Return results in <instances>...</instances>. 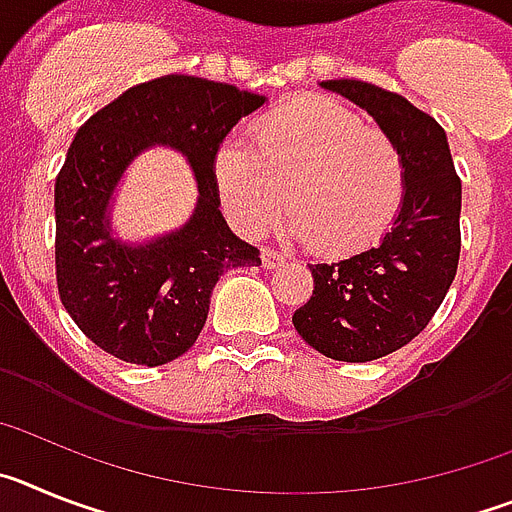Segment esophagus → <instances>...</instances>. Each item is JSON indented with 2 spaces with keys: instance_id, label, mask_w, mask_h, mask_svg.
Here are the masks:
<instances>
[{
  "instance_id": "34e87169",
  "label": "esophagus",
  "mask_w": 512,
  "mask_h": 512,
  "mask_svg": "<svg viewBox=\"0 0 512 512\" xmlns=\"http://www.w3.org/2000/svg\"><path fill=\"white\" fill-rule=\"evenodd\" d=\"M284 261H287V256L282 251H274L269 246L261 248V264H264V269H279Z\"/></svg>"
}]
</instances>
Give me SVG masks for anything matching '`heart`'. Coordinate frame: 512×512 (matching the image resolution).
<instances>
[{
    "instance_id": "heart-1",
    "label": "heart",
    "mask_w": 512,
    "mask_h": 512,
    "mask_svg": "<svg viewBox=\"0 0 512 512\" xmlns=\"http://www.w3.org/2000/svg\"><path fill=\"white\" fill-rule=\"evenodd\" d=\"M212 176L243 235H264L289 202V230L320 253L377 241L405 192L395 140L328 97H300L266 115L256 148L238 138L220 143Z\"/></svg>"
}]
</instances>
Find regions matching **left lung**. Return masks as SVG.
<instances>
[{
    "label": "left lung",
    "instance_id": "8db88e82",
    "mask_svg": "<svg viewBox=\"0 0 512 512\" xmlns=\"http://www.w3.org/2000/svg\"><path fill=\"white\" fill-rule=\"evenodd\" d=\"M320 87L369 112L405 161L392 228L354 256L310 264L315 289L292 315L315 351L359 364L413 341L441 307L459 266L461 182L443 128L408 99L356 79Z\"/></svg>",
    "mask_w": 512,
    "mask_h": 512
}]
</instances>
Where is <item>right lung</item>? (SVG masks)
I'll use <instances>...</instances> for the list:
<instances>
[{
  "mask_svg": "<svg viewBox=\"0 0 512 512\" xmlns=\"http://www.w3.org/2000/svg\"><path fill=\"white\" fill-rule=\"evenodd\" d=\"M266 97L200 76L169 74L122 92L89 117L56 176V282L89 341L128 364L161 366L194 346L217 279L259 266L220 212L212 164L225 135ZM166 145L190 161L198 205L182 229L143 244L111 233V200L143 150Z\"/></svg>",
  "mask_w": 512,
  "mask_h": 512,
  "instance_id": "obj_1",
  "label": "right lung"
}]
</instances>
